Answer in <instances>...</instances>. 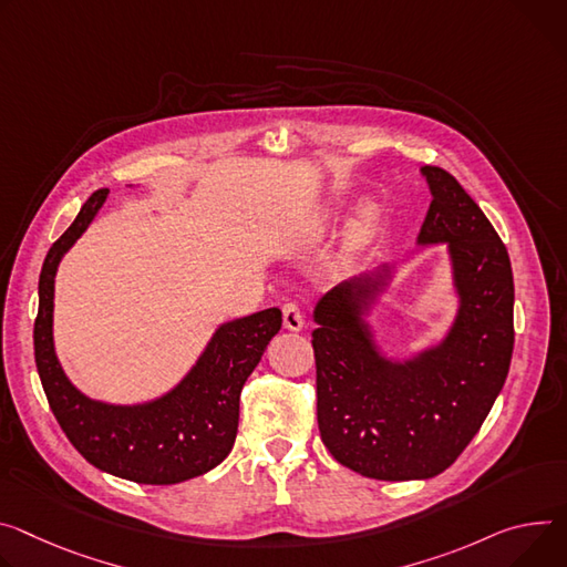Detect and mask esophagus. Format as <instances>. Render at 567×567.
Here are the masks:
<instances>
[{"label": "esophagus", "instance_id": "1", "mask_svg": "<svg viewBox=\"0 0 567 567\" xmlns=\"http://www.w3.org/2000/svg\"><path fill=\"white\" fill-rule=\"evenodd\" d=\"M282 323H285L287 330H300L305 326L302 310H300V305L296 300H287L282 305Z\"/></svg>", "mask_w": 567, "mask_h": 567}]
</instances>
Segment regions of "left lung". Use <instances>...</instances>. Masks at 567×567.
Instances as JSON below:
<instances>
[{"instance_id":"8db88e82","label":"left lung","mask_w":567,"mask_h":567,"mask_svg":"<svg viewBox=\"0 0 567 567\" xmlns=\"http://www.w3.org/2000/svg\"><path fill=\"white\" fill-rule=\"evenodd\" d=\"M423 174L434 198L419 239L450 244L461 293L445 343L416 362H384L362 321L371 291L357 280L337 285L315 310L321 441L341 466L384 482L452 466L504 386L516 334L506 246L452 174L432 165Z\"/></svg>"}]
</instances>
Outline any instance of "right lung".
<instances>
[{
	"instance_id": "add662e5",
	"label": "right lung",
	"mask_w": 567,
	"mask_h": 567,
	"mask_svg": "<svg viewBox=\"0 0 567 567\" xmlns=\"http://www.w3.org/2000/svg\"><path fill=\"white\" fill-rule=\"evenodd\" d=\"M106 196L109 189L92 192L44 257L33 326L38 375L61 430L94 468L137 484L187 482L219 466L233 450L241 389L280 330L282 315L269 307L221 326L192 373L156 402L111 406L81 395L68 382L51 343L54 274Z\"/></svg>"
}]
</instances>
